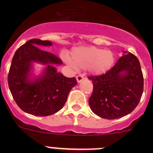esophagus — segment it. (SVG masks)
I'll use <instances>...</instances> for the list:
<instances>
[{
    "label": "esophagus",
    "mask_w": 153,
    "mask_h": 153,
    "mask_svg": "<svg viewBox=\"0 0 153 153\" xmlns=\"http://www.w3.org/2000/svg\"><path fill=\"white\" fill-rule=\"evenodd\" d=\"M76 79H77V81H78V83H80L81 81H82L84 79V78L82 75H77Z\"/></svg>",
    "instance_id": "esophagus-1"
}]
</instances>
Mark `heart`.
Here are the masks:
<instances>
[{
  "mask_svg": "<svg viewBox=\"0 0 153 153\" xmlns=\"http://www.w3.org/2000/svg\"><path fill=\"white\" fill-rule=\"evenodd\" d=\"M72 60L66 58L72 67L85 69L95 75H101L109 70L115 62L113 52L95 47L75 48L71 53Z\"/></svg>",
  "mask_w": 153,
  "mask_h": 153,
  "instance_id": "heart-1",
  "label": "heart"
}]
</instances>
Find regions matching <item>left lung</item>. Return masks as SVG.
<instances>
[{"mask_svg": "<svg viewBox=\"0 0 153 153\" xmlns=\"http://www.w3.org/2000/svg\"><path fill=\"white\" fill-rule=\"evenodd\" d=\"M105 74L92 75L93 91L89 105L95 115L116 119L135 109L142 96L143 77L137 57L129 52Z\"/></svg>", "mask_w": 153, "mask_h": 153, "instance_id": "obj_1", "label": "left lung"}]
</instances>
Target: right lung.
Segmentation results:
<instances>
[{
	"instance_id": "right-lung-1",
	"label": "right lung",
	"mask_w": 153,
	"mask_h": 153,
	"mask_svg": "<svg viewBox=\"0 0 153 153\" xmlns=\"http://www.w3.org/2000/svg\"><path fill=\"white\" fill-rule=\"evenodd\" d=\"M36 45L47 47L52 44L34 38L18 48L10 66L8 84L14 100L23 111L36 116H48L64 106L68 94L78 82L75 78H67L57 72L53 65L62 64L61 58ZM33 62L46 65L42 75L35 79L30 78Z\"/></svg>"
}]
</instances>
